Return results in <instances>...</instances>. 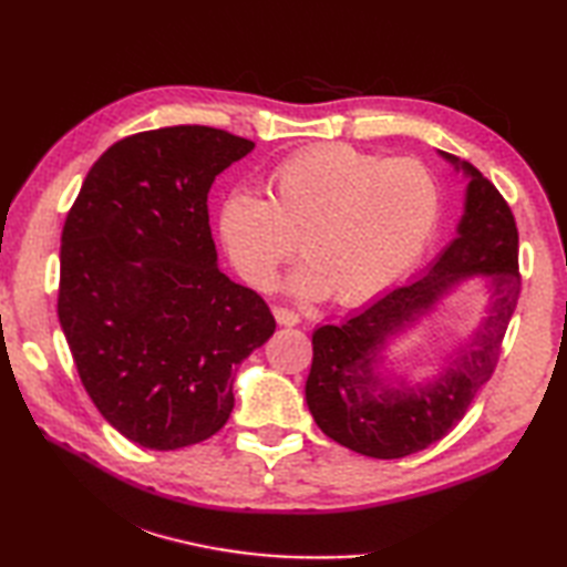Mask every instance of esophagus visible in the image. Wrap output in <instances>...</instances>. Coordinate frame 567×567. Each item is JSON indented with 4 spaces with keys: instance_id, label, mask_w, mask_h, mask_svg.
Masks as SVG:
<instances>
[{
    "instance_id": "34e87169",
    "label": "esophagus",
    "mask_w": 567,
    "mask_h": 567,
    "mask_svg": "<svg viewBox=\"0 0 567 567\" xmlns=\"http://www.w3.org/2000/svg\"><path fill=\"white\" fill-rule=\"evenodd\" d=\"M272 315H275L277 323H282V327H297L299 323L297 311L287 309V307H272Z\"/></svg>"
}]
</instances>
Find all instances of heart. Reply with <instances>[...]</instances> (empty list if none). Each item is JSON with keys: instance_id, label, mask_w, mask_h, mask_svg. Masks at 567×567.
I'll use <instances>...</instances> for the list:
<instances>
[{"instance_id": "b5f03b06", "label": "heart", "mask_w": 567, "mask_h": 567, "mask_svg": "<svg viewBox=\"0 0 567 567\" xmlns=\"http://www.w3.org/2000/svg\"><path fill=\"white\" fill-rule=\"evenodd\" d=\"M443 189L424 163L384 158L348 143L299 151L268 175V197L228 192L219 236L248 282L268 287L299 250L290 277L302 297L333 292L358 305L414 268L439 228Z\"/></svg>"}]
</instances>
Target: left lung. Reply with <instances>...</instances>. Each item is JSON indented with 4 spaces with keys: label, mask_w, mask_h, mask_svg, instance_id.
Returning <instances> with one entry per match:
<instances>
[{
    "label": "left lung",
    "mask_w": 567,
    "mask_h": 567,
    "mask_svg": "<svg viewBox=\"0 0 567 567\" xmlns=\"http://www.w3.org/2000/svg\"><path fill=\"white\" fill-rule=\"evenodd\" d=\"M441 155L467 175L457 236L416 280L394 287L365 309L311 336L315 360L307 404L317 426L360 455L392 461L441 441L492 378L502 341L519 302V231L514 214L489 179L455 155ZM480 276L488 287L491 317L449 371L416 389L384 385L374 365L390 338L432 310L461 281Z\"/></svg>",
    "instance_id": "1"
}]
</instances>
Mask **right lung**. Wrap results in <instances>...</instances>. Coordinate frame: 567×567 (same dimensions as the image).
Here are the masks:
<instances>
[{"label":"right lung","mask_w":567,"mask_h":567,"mask_svg":"<svg viewBox=\"0 0 567 567\" xmlns=\"http://www.w3.org/2000/svg\"><path fill=\"white\" fill-rule=\"evenodd\" d=\"M256 143L212 126L116 141L90 167L60 238L58 319L90 400L143 449L207 441L234 372L270 339L258 292L219 270L207 197Z\"/></svg>","instance_id":"obj_1"}]
</instances>
